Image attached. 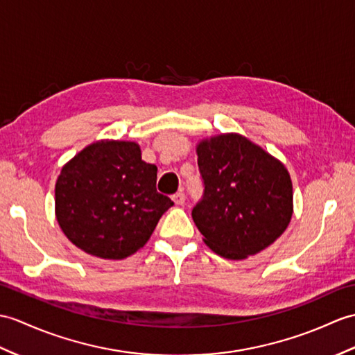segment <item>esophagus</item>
I'll return each instance as SVG.
<instances>
[{
  "instance_id": "obj_1",
  "label": "esophagus",
  "mask_w": 355,
  "mask_h": 355,
  "mask_svg": "<svg viewBox=\"0 0 355 355\" xmlns=\"http://www.w3.org/2000/svg\"><path fill=\"white\" fill-rule=\"evenodd\" d=\"M172 201H174L177 205H183L184 201H186V196L183 192H177L172 195Z\"/></svg>"
}]
</instances>
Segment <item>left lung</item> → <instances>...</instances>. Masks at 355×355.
Returning <instances> with one entry per match:
<instances>
[{"mask_svg": "<svg viewBox=\"0 0 355 355\" xmlns=\"http://www.w3.org/2000/svg\"><path fill=\"white\" fill-rule=\"evenodd\" d=\"M196 155L204 196L192 218L213 252L245 260L286 232L293 187L283 162L239 133L200 140Z\"/></svg>", "mask_w": 355, "mask_h": 355, "instance_id": "obj_1", "label": "left lung"}]
</instances>
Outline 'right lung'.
<instances>
[{"label":"right lung","mask_w":355,"mask_h":355,"mask_svg":"<svg viewBox=\"0 0 355 355\" xmlns=\"http://www.w3.org/2000/svg\"><path fill=\"white\" fill-rule=\"evenodd\" d=\"M157 166L131 140L101 139L63 164L55 181V219L90 255L122 260L150 241L172 204L157 192Z\"/></svg>","instance_id":"obj_1"}]
</instances>
